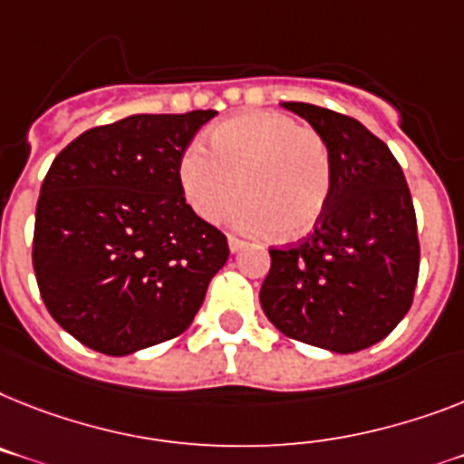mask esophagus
Instances as JSON below:
<instances>
[{"instance_id":"esophagus-1","label":"esophagus","mask_w":464,"mask_h":464,"mask_svg":"<svg viewBox=\"0 0 464 464\" xmlns=\"http://www.w3.org/2000/svg\"><path fill=\"white\" fill-rule=\"evenodd\" d=\"M227 244H229V251H232V254H237V251H241V248H244V241L235 235L227 237Z\"/></svg>"}]
</instances>
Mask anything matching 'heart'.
I'll use <instances>...</instances> for the list:
<instances>
[{
    "instance_id": "1",
    "label": "heart",
    "mask_w": 464,
    "mask_h": 464,
    "mask_svg": "<svg viewBox=\"0 0 464 464\" xmlns=\"http://www.w3.org/2000/svg\"><path fill=\"white\" fill-rule=\"evenodd\" d=\"M210 154L191 144L178 160L189 208L206 223L223 216L239 187L232 225L251 235L301 239L323 220L332 159L315 130L273 111H246L210 130Z\"/></svg>"
}]
</instances>
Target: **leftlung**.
<instances>
[{
  "instance_id": "left-lung-1",
  "label": "left lung",
  "mask_w": 464,
  "mask_h": 464,
  "mask_svg": "<svg viewBox=\"0 0 464 464\" xmlns=\"http://www.w3.org/2000/svg\"><path fill=\"white\" fill-rule=\"evenodd\" d=\"M282 106L327 144L332 194L305 239L270 248L260 305L289 339L355 353L392 334L412 305L420 239L411 189L389 147L362 122L313 103Z\"/></svg>"
}]
</instances>
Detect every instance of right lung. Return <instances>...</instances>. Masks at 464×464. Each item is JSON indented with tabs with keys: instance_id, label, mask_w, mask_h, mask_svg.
Segmentation results:
<instances>
[{
	"instance_id": "right-lung-1",
	"label": "right lung",
	"mask_w": 464,
	"mask_h": 464,
	"mask_svg": "<svg viewBox=\"0 0 464 464\" xmlns=\"http://www.w3.org/2000/svg\"><path fill=\"white\" fill-rule=\"evenodd\" d=\"M216 111L141 113L72 140L34 213L42 301L68 334L106 355L175 339L227 263V237L194 213L178 160Z\"/></svg>"
}]
</instances>
